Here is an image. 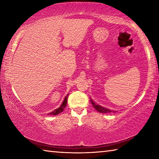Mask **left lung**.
<instances>
[{
    "instance_id": "obj_1",
    "label": "left lung",
    "mask_w": 159,
    "mask_h": 159,
    "mask_svg": "<svg viewBox=\"0 0 159 159\" xmlns=\"http://www.w3.org/2000/svg\"><path fill=\"white\" fill-rule=\"evenodd\" d=\"M91 101V103H92L93 106L94 108H95L97 111L98 112H100V113H111V112H116L115 111H111V110H109L107 108H104V107H102L101 106L98 105V104H96L95 102H94L92 99H90Z\"/></svg>"
}]
</instances>
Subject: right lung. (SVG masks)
I'll return each mask as SVG.
<instances>
[{"label":"right lung","mask_w":159,"mask_h":159,"mask_svg":"<svg viewBox=\"0 0 159 159\" xmlns=\"http://www.w3.org/2000/svg\"><path fill=\"white\" fill-rule=\"evenodd\" d=\"M68 96H69V94L65 97V98H64L62 104H61V105L59 107V108L56 109L55 110H54L53 111L49 113L48 115H57L59 114H60L61 112H62L67 104V99H68Z\"/></svg>","instance_id":"obj_1"}]
</instances>
